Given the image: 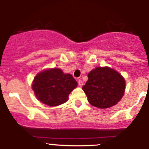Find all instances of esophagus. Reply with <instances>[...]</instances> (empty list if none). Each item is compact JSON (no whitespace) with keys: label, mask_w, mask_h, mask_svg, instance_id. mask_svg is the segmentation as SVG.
<instances>
[{"label":"esophagus","mask_w":149,"mask_h":149,"mask_svg":"<svg viewBox=\"0 0 149 149\" xmlns=\"http://www.w3.org/2000/svg\"><path fill=\"white\" fill-rule=\"evenodd\" d=\"M78 83H79V85L80 86H83V81H82L81 79H79V81H78Z\"/></svg>","instance_id":"obj_1"}]
</instances>
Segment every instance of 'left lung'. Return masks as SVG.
Listing matches in <instances>:
<instances>
[{"mask_svg":"<svg viewBox=\"0 0 149 149\" xmlns=\"http://www.w3.org/2000/svg\"><path fill=\"white\" fill-rule=\"evenodd\" d=\"M125 86L123 76L114 69L105 66L91 70L82 89L91 105L98 108H108L121 100Z\"/></svg>","mask_w":149,"mask_h":149,"instance_id":"8db88e82","label":"left lung"}]
</instances>
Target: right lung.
Segmentation results:
<instances>
[{"mask_svg": "<svg viewBox=\"0 0 149 149\" xmlns=\"http://www.w3.org/2000/svg\"><path fill=\"white\" fill-rule=\"evenodd\" d=\"M78 83L70 73L60 68L42 70L34 77L32 89L37 99L49 106H57L68 100L70 92Z\"/></svg>", "mask_w": 149, "mask_h": 149, "instance_id": "right-lung-1", "label": "right lung"}]
</instances>
